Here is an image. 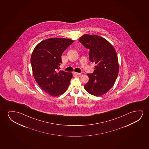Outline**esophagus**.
I'll return each instance as SVG.
<instances>
[{
	"instance_id": "esophagus-1",
	"label": "esophagus",
	"mask_w": 149,
	"mask_h": 149,
	"mask_svg": "<svg viewBox=\"0 0 149 149\" xmlns=\"http://www.w3.org/2000/svg\"><path fill=\"white\" fill-rule=\"evenodd\" d=\"M74 75L76 76H80L81 75V74L79 73H77V72H74Z\"/></svg>"
}]
</instances>
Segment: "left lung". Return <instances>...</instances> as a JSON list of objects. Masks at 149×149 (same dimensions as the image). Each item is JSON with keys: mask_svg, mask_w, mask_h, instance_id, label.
<instances>
[{"mask_svg": "<svg viewBox=\"0 0 149 149\" xmlns=\"http://www.w3.org/2000/svg\"><path fill=\"white\" fill-rule=\"evenodd\" d=\"M79 41L90 49L89 59L96 65L93 73L88 74L89 80L84 88L92 95L102 96L113 86L118 75L116 51L107 40L97 35L85 34Z\"/></svg>", "mask_w": 149, "mask_h": 149, "instance_id": "obj_1", "label": "left lung"}]
</instances>
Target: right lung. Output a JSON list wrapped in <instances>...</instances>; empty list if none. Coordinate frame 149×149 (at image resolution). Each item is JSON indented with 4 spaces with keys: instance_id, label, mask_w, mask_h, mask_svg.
<instances>
[{
    "instance_id": "right-lung-1",
    "label": "right lung",
    "mask_w": 149,
    "mask_h": 149,
    "mask_svg": "<svg viewBox=\"0 0 149 149\" xmlns=\"http://www.w3.org/2000/svg\"><path fill=\"white\" fill-rule=\"evenodd\" d=\"M71 39L50 38L39 43L31 58L33 77L41 88L53 97L63 94L69 87L72 73L58 70L63 51L73 43Z\"/></svg>"
}]
</instances>
